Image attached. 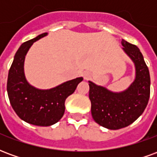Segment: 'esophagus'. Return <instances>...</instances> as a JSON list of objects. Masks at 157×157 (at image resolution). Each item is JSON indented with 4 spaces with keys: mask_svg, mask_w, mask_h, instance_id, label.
<instances>
[{
    "mask_svg": "<svg viewBox=\"0 0 157 157\" xmlns=\"http://www.w3.org/2000/svg\"><path fill=\"white\" fill-rule=\"evenodd\" d=\"M83 76H84V79H87L89 77V74L87 72H84L83 73Z\"/></svg>",
    "mask_w": 157,
    "mask_h": 157,
    "instance_id": "esophagus-1",
    "label": "esophagus"
}]
</instances>
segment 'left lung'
Returning <instances> with one entry per match:
<instances>
[{"label": "left lung", "mask_w": 157, "mask_h": 157, "mask_svg": "<svg viewBox=\"0 0 157 157\" xmlns=\"http://www.w3.org/2000/svg\"><path fill=\"white\" fill-rule=\"evenodd\" d=\"M121 44L135 64V81L120 92H111L89 81L92 118L109 129H119L134 123L143 113L150 98V73L141 52L137 46L124 39Z\"/></svg>", "instance_id": "1"}]
</instances>
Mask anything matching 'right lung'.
I'll use <instances>...</instances> for the list:
<instances>
[{"label": "right lung", "instance_id": "obj_1", "mask_svg": "<svg viewBox=\"0 0 157 157\" xmlns=\"http://www.w3.org/2000/svg\"><path fill=\"white\" fill-rule=\"evenodd\" d=\"M47 34L42 33L20 46L7 79V93L12 109L23 121L37 126H50L57 123L64 115L65 99L83 80L78 77L47 90L36 88L28 82L24 74L26 55L34 42Z\"/></svg>", "mask_w": 157, "mask_h": 157}]
</instances>
